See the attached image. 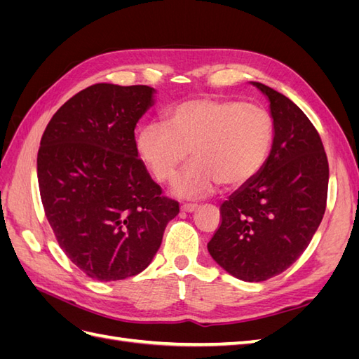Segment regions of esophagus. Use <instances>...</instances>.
Returning <instances> with one entry per match:
<instances>
[{"mask_svg":"<svg viewBox=\"0 0 359 359\" xmlns=\"http://www.w3.org/2000/svg\"><path fill=\"white\" fill-rule=\"evenodd\" d=\"M196 210H198V205H194V203H182L181 205V211H184V212H193Z\"/></svg>","mask_w":359,"mask_h":359,"instance_id":"34e87169","label":"esophagus"}]
</instances>
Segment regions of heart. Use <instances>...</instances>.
<instances>
[{"label":"heart","mask_w":359,"mask_h":359,"mask_svg":"<svg viewBox=\"0 0 359 359\" xmlns=\"http://www.w3.org/2000/svg\"><path fill=\"white\" fill-rule=\"evenodd\" d=\"M274 139V123L264 107L229 99L201 97L178 103L136 136V153L160 182H170L189 157L191 165L173 184L180 198L208 196L222 182L238 187L264 168Z\"/></svg>","instance_id":"b5f03b06"}]
</instances>
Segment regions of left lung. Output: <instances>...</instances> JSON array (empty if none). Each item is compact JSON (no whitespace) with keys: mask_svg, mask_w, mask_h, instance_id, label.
<instances>
[{"mask_svg":"<svg viewBox=\"0 0 359 359\" xmlns=\"http://www.w3.org/2000/svg\"><path fill=\"white\" fill-rule=\"evenodd\" d=\"M269 103L274 139L264 168L220 206L222 224L208 243L231 276L264 281L304 253L327 206L330 169L318 130L290 99L252 82Z\"/></svg>","mask_w":359,"mask_h":359,"instance_id":"left-lung-1","label":"left lung"}]
</instances>
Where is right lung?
<instances>
[{"mask_svg": "<svg viewBox=\"0 0 359 359\" xmlns=\"http://www.w3.org/2000/svg\"><path fill=\"white\" fill-rule=\"evenodd\" d=\"M154 94L147 85H91L60 107L40 140L48 222L64 253L94 280L142 273L180 212L136 153L135 128Z\"/></svg>", "mask_w": 359, "mask_h": 359, "instance_id": "1", "label": "right lung"}]
</instances>
